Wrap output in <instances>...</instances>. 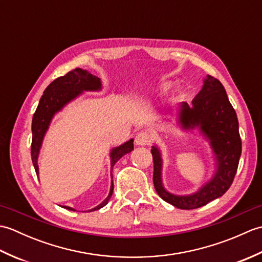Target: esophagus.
<instances>
[{
  "mask_svg": "<svg viewBox=\"0 0 262 262\" xmlns=\"http://www.w3.org/2000/svg\"><path fill=\"white\" fill-rule=\"evenodd\" d=\"M149 142H151V135H149L148 133H145V132L138 133V134L135 137L136 145H140V146L148 145Z\"/></svg>",
  "mask_w": 262,
  "mask_h": 262,
  "instance_id": "obj_1",
  "label": "esophagus"
}]
</instances>
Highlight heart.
<instances>
[{
    "mask_svg": "<svg viewBox=\"0 0 262 262\" xmlns=\"http://www.w3.org/2000/svg\"><path fill=\"white\" fill-rule=\"evenodd\" d=\"M164 88H165V89H168V86H164Z\"/></svg>",
    "mask_w": 262,
    "mask_h": 262,
    "instance_id": "b5f03b06",
    "label": "heart"
}]
</instances>
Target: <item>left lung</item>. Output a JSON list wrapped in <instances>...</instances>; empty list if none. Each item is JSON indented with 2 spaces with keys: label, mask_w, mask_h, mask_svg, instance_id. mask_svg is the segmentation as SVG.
I'll list each match as a JSON object with an SVG mask.
<instances>
[{
  "label": "left lung",
  "mask_w": 262,
  "mask_h": 262,
  "mask_svg": "<svg viewBox=\"0 0 262 262\" xmlns=\"http://www.w3.org/2000/svg\"><path fill=\"white\" fill-rule=\"evenodd\" d=\"M179 124L182 129L198 128L207 138L216 160V172L211 179L194 193L178 196L166 191L162 183V158L160 149L152 146L154 188L164 202L180 209H194L219 198L229 190L240 161L242 142L238 133V121L225 89L215 77L207 75L203 89L192 100L180 104Z\"/></svg>",
  "instance_id": "8db88e82"
}]
</instances>
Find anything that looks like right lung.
Segmentation results:
<instances>
[{
  "instance_id": "obj_1",
  "label": "right lung",
  "mask_w": 262,
  "mask_h": 262,
  "mask_svg": "<svg viewBox=\"0 0 262 262\" xmlns=\"http://www.w3.org/2000/svg\"><path fill=\"white\" fill-rule=\"evenodd\" d=\"M101 80L98 76L89 73L86 70L75 69L69 72L64 76H59L56 80H54L49 84L43 94L40 98L36 113L32 117V142H31V159L33 166H35L36 173L38 176V155L40 151L42 140L45 137L46 132L48 129L51 121L54 115L62 110L65 104H68L72 100L79 97L83 91H99L101 90ZM134 140H129L124 143L122 145L115 147L111 149L110 158H111V172H113V166L121 157L125 154L132 152L134 149ZM113 179V174H111ZM114 192V181L111 180L110 192L108 197L103 202L98 205L97 207L90 209L89 211H93L102 208L103 206L108 204L109 199L113 196ZM62 207L69 210H75L74 208L69 207V206H62Z\"/></svg>"
}]
</instances>
